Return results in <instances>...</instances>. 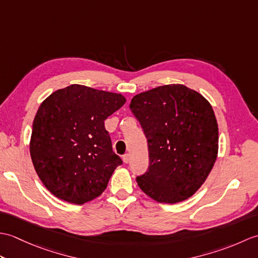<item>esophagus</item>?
Returning <instances> with one entry per match:
<instances>
[{
    "instance_id": "obj_1",
    "label": "esophagus",
    "mask_w": 258,
    "mask_h": 258,
    "mask_svg": "<svg viewBox=\"0 0 258 258\" xmlns=\"http://www.w3.org/2000/svg\"><path fill=\"white\" fill-rule=\"evenodd\" d=\"M123 162H124L125 164H127V163L130 162V155H128V154H124V155H123Z\"/></svg>"
}]
</instances>
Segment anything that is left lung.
<instances>
[{"label": "left lung", "instance_id": "obj_1", "mask_svg": "<svg viewBox=\"0 0 258 258\" xmlns=\"http://www.w3.org/2000/svg\"><path fill=\"white\" fill-rule=\"evenodd\" d=\"M130 108L143 128L149 168L140 188L160 203L187 200L216 161L218 126L211 104L185 85L158 86L135 95Z\"/></svg>", "mask_w": 258, "mask_h": 258}]
</instances>
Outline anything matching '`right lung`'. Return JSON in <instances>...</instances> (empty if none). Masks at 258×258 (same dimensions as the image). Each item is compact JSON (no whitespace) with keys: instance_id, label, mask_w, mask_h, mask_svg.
Here are the masks:
<instances>
[{"instance_id":"add662e5","label":"right lung","mask_w":258,"mask_h":258,"mask_svg":"<svg viewBox=\"0 0 258 258\" xmlns=\"http://www.w3.org/2000/svg\"><path fill=\"white\" fill-rule=\"evenodd\" d=\"M125 101L116 93L73 84L41 104L30 152L38 177L53 195L81 205L105 190L123 162L113 152L104 120Z\"/></svg>"}]
</instances>
